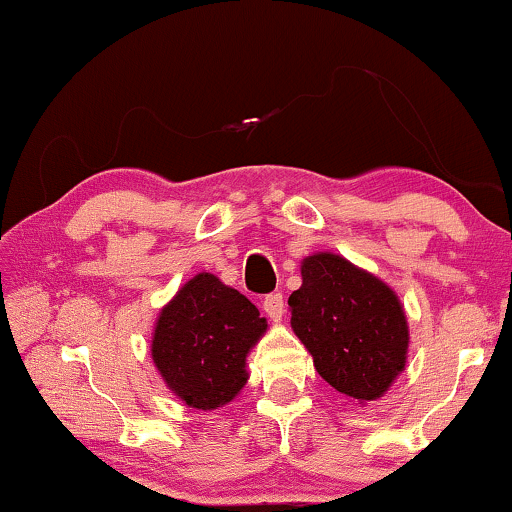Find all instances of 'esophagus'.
Segmentation results:
<instances>
[{"instance_id":"1","label":"esophagus","mask_w":512,"mask_h":512,"mask_svg":"<svg viewBox=\"0 0 512 512\" xmlns=\"http://www.w3.org/2000/svg\"><path fill=\"white\" fill-rule=\"evenodd\" d=\"M263 310L272 321H279L284 317V296L282 293H268L263 298Z\"/></svg>"}]
</instances>
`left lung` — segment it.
Masks as SVG:
<instances>
[{
    "label": "left lung",
    "instance_id": "obj_1",
    "mask_svg": "<svg viewBox=\"0 0 512 512\" xmlns=\"http://www.w3.org/2000/svg\"><path fill=\"white\" fill-rule=\"evenodd\" d=\"M291 326L324 380L356 401H375L405 368L408 321L396 293L342 256L303 261Z\"/></svg>",
    "mask_w": 512,
    "mask_h": 512
}]
</instances>
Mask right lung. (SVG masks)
Segmentation results:
<instances>
[{"instance_id":"right-lung-1","label":"right lung","mask_w":512,"mask_h":512,"mask_svg":"<svg viewBox=\"0 0 512 512\" xmlns=\"http://www.w3.org/2000/svg\"><path fill=\"white\" fill-rule=\"evenodd\" d=\"M265 328L268 324L249 298L202 272L160 312L153 363L186 405L221 408L247 382L244 361Z\"/></svg>"}]
</instances>
